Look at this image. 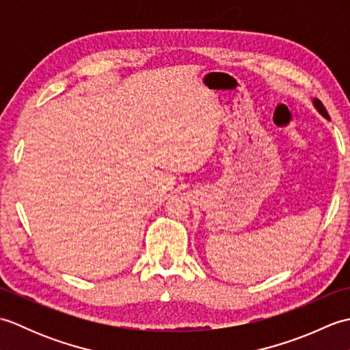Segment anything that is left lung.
<instances>
[{"label": "left lung", "instance_id": "obj_1", "mask_svg": "<svg viewBox=\"0 0 350 350\" xmlns=\"http://www.w3.org/2000/svg\"><path fill=\"white\" fill-rule=\"evenodd\" d=\"M314 105H316V108L319 109V111H321V113L325 116V117H328L329 118V116H328V111H326V108L323 107V103L321 102V100H314Z\"/></svg>", "mask_w": 350, "mask_h": 350}]
</instances>
